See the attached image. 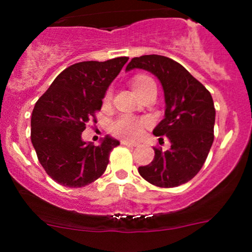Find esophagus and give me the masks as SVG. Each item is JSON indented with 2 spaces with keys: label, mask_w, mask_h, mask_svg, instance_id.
I'll list each match as a JSON object with an SVG mask.
<instances>
[{
  "label": "esophagus",
  "mask_w": 252,
  "mask_h": 252,
  "mask_svg": "<svg viewBox=\"0 0 252 252\" xmlns=\"http://www.w3.org/2000/svg\"><path fill=\"white\" fill-rule=\"evenodd\" d=\"M121 143H122L123 146H132V147L137 146V143L136 142H132V141H128V140H123Z\"/></svg>",
  "instance_id": "34e87169"
}]
</instances>
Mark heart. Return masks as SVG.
Listing matches in <instances>:
<instances>
[{"label":"heart","mask_w":252,"mask_h":252,"mask_svg":"<svg viewBox=\"0 0 252 252\" xmlns=\"http://www.w3.org/2000/svg\"><path fill=\"white\" fill-rule=\"evenodd\" d=\"M152 82L149 78L147 77H137L132 83V89L137 90L144 84ZM106 98H109V94H106ZM147 122L143 120H138V118L131 116H123L112 124V132L115 135L120 136V137L128 138V140H135L138 138L143 134V130L146 128Z\"/></svg>","instance_id":"1"}]
</instances>
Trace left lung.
Masks as SVG:
<instances>
[{
    "mask_svg": "<svg viewBox=\"0 0 252 252\" xmlns=\"http://www.w3.org/2000/svg\"><path fill=\"white\" fill-rule=\"evenodd\" d=\"M136 68L150 72L161 83L166 110L153 134L166 136L170 142L166 152L154 148V160L138 167V173L155 186H180L198 174L213 143L216 110L212 96L184 66L167 57L132 58L126 72Z\"/></svg>",
    "mask_w": 252,
    "mask_h": 252,
    "instance_id": "left-lung-1",
    "label": "left lung"
}]
</instances>
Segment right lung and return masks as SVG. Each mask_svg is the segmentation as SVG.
Here are the masks:
<instances>
[{"instance_id": "add662e5", "label": "right lung", "mask_w": 252, "mask_h": 252, "mask_svg": "<svg viewBox=\"0 0 252 252\" xmlns=\"http://www.w3.org/2000/svg\"><path fill=\"white\" fill-rule=\"evenodd\" d=\"M129 58L82 62L58 76L39 98L31 120V140L39 162L65 187H83L105 172L109 154L120 141L106 135L99 146L85 142L86 123L102 108L110 84Z\"/></svg>"}]
</instances>
